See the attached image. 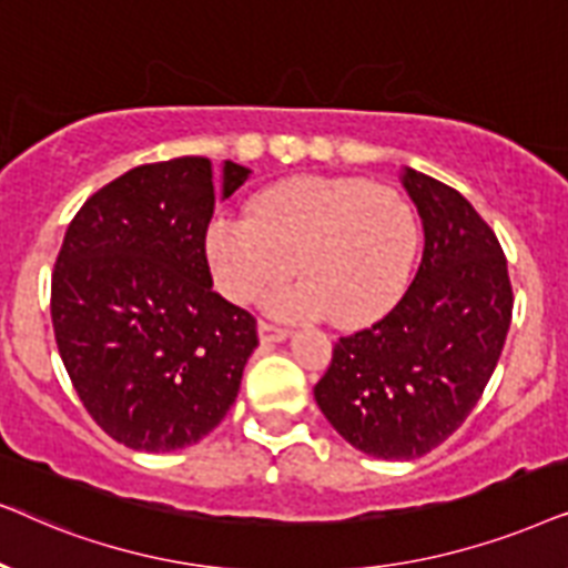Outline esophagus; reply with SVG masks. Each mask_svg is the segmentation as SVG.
Segmentation results:
<instances>
[{"mask_svg":"<svg viewBox=\"0 0 568 568\" xmlns=\"http://www.w3.org/2000/svg\"><path fill=\"white\" fill-rule=\"evenodd\" d=\"M256 332H260L262 345H275V343H283V339L291 337L288 329L275 327V324H270V322H260V324H256Z\"/></svg>","mask_w":568,"mask_h":568,"instance_id":"34e87169","label":"esophagus"}]
</instances>
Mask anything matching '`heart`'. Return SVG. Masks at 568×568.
<instances>
[{"label":"heart","mask_w":568,"mask_h":568,"mask_svg":"<svg viewBox=\"0 0 568 568\" xmlns=\"http://www.w3.org/2000/svg\"><path fill=\"white\" fill-rule=\"evenodd\" d=\"M207 260L233 304H246L293 267L304 280L262 293L277 320L361 329L387 316L410 283L420 223L397 189L366 179L296 176L264 189L248 215L207 225Z\"/></svg>","instance_id":"1"}]
</instances>
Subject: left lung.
I'll return each instance as SVG.
<instances>
[{
    "instance_id": "left-lung-1",
    "label": "left lung",
    "mask_w": 568,
    "mask_h": 568,
    "mask_svg": "<svg viewBox=\"0 0 568 568\" xmlns=\"http://www.w3.org/2000/svg\"><path fill=\"white\" fill-rule=\"evenodd\" d=\"M423 223V260L399 304L339 337L314 399L351 447L418 459L463 426L486 389L511 322L496 233L457 189L399 173Z\"/></svg>"
}]
</instances>
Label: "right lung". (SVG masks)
I'll return each instance as SVG.
<instances>
[{
  "label": "right lung",
  "instance_id": "right-lung-1",
  "mask_svg": "<svg viewBox=\"0 0 568 568\" xmlns=\"http://www.w3.org/2000/svg\"><path fill=\"white\" fill-rule=\"evenodd\" d=\"M200 155L148 163L95 192L67 229L51 322L82 405L138 452L205 438L236 403L256 320L213 291L205 236L215 202L248 179Z\"/></svg>",
  "mask_w": 568,
  "mask_h": 568
}]
</instances>
